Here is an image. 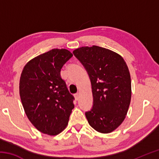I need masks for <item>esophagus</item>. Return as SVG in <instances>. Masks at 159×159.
<instances>
[{
	"mask_svg": "<svg viewBox=\"0 0 159 159\" xmlns=\"http://www.w3.org/2000/svg\"><path fill=\"white\" fill-rule=\"evenodd\" d=\"M74 98H75V99H76V100H79V93L74 94Z\"/></svg>",
	"mask_w": 159,
	"mask_h": 159,
	"instance_id": "esophagus-1",
	"label": "esophagus"
}]
</instances>
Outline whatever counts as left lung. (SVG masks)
Instances as JSON below:
<instances>
[{"label":"left lung","mask_w":159,"mask_h":159,"mask_svg":"<svg viewBox=\"0 0 159 159\" xmlns=\"http://www.w3.org/2000/svg\"><path fill=\"white\" fill-rule=\"evenodd\" d=\"M88 72L93 105L85 116L91 127L109 133L124 120L131 99V79L121 56L106 48L93 45L73 51Z\"/></svg>","instance_id":"1"}]
</instances>
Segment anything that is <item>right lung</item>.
Listing matches in <instances>:
<instances>
[{
  "label": "right lung",
  "mask_w": 159,
  "mask_h": 159,
  "mask_svg": "<svg viewBox=\"0 0 159 159\" xmlns=\"http://www.w3.org/2000/svg\"><path fill=\"white\" fill-rule=\"evenodd\" d=\"M66 49H52L26 63L20 80V95L26 116L38 130L50 135L62 132L74 108V98L60 71L71 58Z\"/></svg>",
  "instance_id": "right-lung-1"
}]
</instances>
